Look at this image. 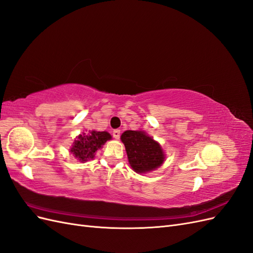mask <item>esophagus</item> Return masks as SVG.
I'll return each mask as SVG.
<instances>
[{
    "instance_id": "34e87169",
    "label": "esophagus",
    "mask_w": 253,
    "mask_h": 253,
    "mask_svg": "<svg viewBox=\"0 0 253 253\" xmlns=\"http://www.w3.org/2000/svg\"><path fill=\"white\" fill-rule=\"evenodd\" d=\"M113 137L115 139H118L120 137V129H114L113 131Z\"/></svg>"
}]
</instances>
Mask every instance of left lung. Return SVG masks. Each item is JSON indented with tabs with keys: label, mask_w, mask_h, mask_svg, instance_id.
<instances>
[{
	"label": "left lung",
	"mask_w": 253,
	"mask_h": 253,
	"mask_svg": "<svg viewBox=\"0 0 253 253\" xmlns=\"http://www.w3.org/2000/svg\"><path fill=\"white\" fill-rule=\"evenodd\" d=\"M128 163L136 173H147L157 169L165 162L160 144L142 131H126L121 135Z\"/></svg>",
	"instance_id": "8db88e82"
}]
</instances>
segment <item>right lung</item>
<instances>
[{
    "instance_id": "right-lung-1",
    "label": "right lung",
    "mask_w": 253,
    "mask_h": 253,
    "mask_svg": "<svg viewBox=\"0 0 253 253\" xmlns=\"http://www.w3.org/2000/svg\"><path fill=\"white\" fill-rule=\"evenodd\" d=\"M110 139H112V136L108 132L90 131L80 134L74 141L71 153L80 162H86L87 159L94 158L96 151Z\"/></svg>"
}]
</instances>
